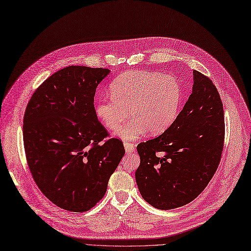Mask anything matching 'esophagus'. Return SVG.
Here are the masks:
<instances>
[{
	"label": "esophagus",
	"mask_w": 251,
	"mask_h": 251,
	"mask_svg": "<svg viewBox=\"0 0 251 251\" xmlns=\"http://www.w3.org/2000/svg\"><path fill=\"white\" fill-rule=\"evenodd\" d=\"M124 147H125V150L127 153H132L135 149L134 144H132V143H124Z\"/></svg>",
	"instance_id": "1"
}]
</instances>
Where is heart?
I'll use <instances>...</instances> for the list:
<instances>
[{
	"mask_svg": "<svg viewBox=\"0 0 251 251\" xmlns=\"http://www.w3.org/2000/svg\"><path fill=\"white\" fill-rule=\"evenodd\" d=\"M110 96L97 100L96 114L107 129L114 131L130 116L117 132L124 141H135L147 131L164 132L176 120L182 99L180 82L173 76L151 71H127L109 86Z\"/></svg>",
	"mask_w": 251,
	"mask_h": 251,
	"instance_id": "1",
	"label": "heart"
}]
</instances>
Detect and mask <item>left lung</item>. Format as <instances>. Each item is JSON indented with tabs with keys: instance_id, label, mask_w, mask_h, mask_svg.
<instances>
[{
	"instance_id": "8db88e82",
	"label": "left lung",
	"mask_w": 251,
	"mask_h": 251,
	"mask_svg": "<svg viewBox=\"0 0 251 251\" xmlns=\"http://www.w3.org/2000/svg\"><path fill=\"white\" fill-rule=\"evenodd\" d=\"M193 90L174 123L138 144V190L154 208L171 210L192 201L214 176L225 145V110L213 81L193 71Z\"/></svg>"
}]
</instances>
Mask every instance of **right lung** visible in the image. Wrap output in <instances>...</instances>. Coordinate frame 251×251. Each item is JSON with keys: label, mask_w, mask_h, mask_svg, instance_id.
I'll return each mask as SVG.
<instances>
[{"label": "right lung", "mask_w": 251, "mask_h": 251, "mask_svg": "<svg viewBox=\"0 0 251 251\" xmlns=\"http://www.w3.org/2000/svg\"><path fill=\"white\" fill-rule=\"evenodd\" d=\"M105 68L65 67L45 79L27 102L24 147L32 177L58 207L86 212L104 197L125 154L123 142L96 116L94 96Z\"/></svg>", "instance_id": "right-lung-1"}]
</instances>
